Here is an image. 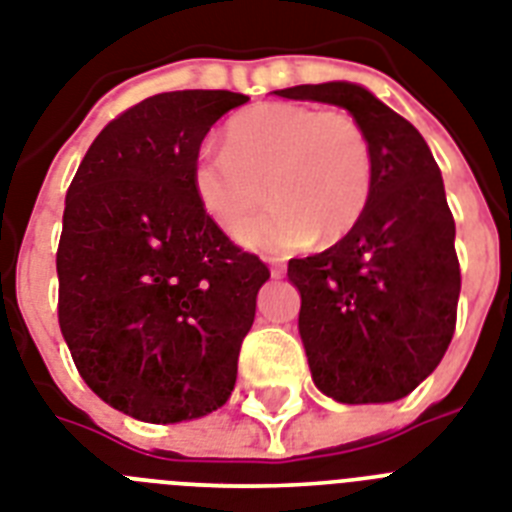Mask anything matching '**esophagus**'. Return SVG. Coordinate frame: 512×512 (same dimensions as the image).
Masks as SVG:
<instances>
[{"label": "esophagus", "instance_id": "1", "mask_svg": "<svg viewBox=\"0 0 512 512\" xmlns=\"http://www.w3.org/2000/svg\"><path fill=\"white\" fill-rule=\"evenodd\" d=\"M270 273H273V278H281L286 273V265L281 260H270Z\"/></svg>", "mask_w": 512, "mask_h": 512}]
</instances>
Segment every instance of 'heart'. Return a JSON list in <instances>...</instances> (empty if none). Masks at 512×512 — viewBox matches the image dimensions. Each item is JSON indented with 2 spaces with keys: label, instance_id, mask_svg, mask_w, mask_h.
<instances>
[{
  "label": "heart",
  "instance_id": "b5f03b06",
  "mask_svg": "<svg viewBox=\"0 0 512 512\" xmlns=\"http://www.w3.org/2000/svg\"><path fill=\"white\" fill-rule=\"evenodd\" d=\"M375 187V150L346 111L268 101L226 124V148L192 166L197 203L226 231H239L265 200L273 210L249 223L242 244L294 252L336 244L359 226Z\"/></svg>",
  "mask_w": 512,
  "mask_h": 512
}]
</instances>
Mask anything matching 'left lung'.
<instances>
[{"label": "left lung", "mask_w": 512, "mask_h": 512, "mask_svg": "<svg viewBox=\"0 0 512 512\" xmlns=\"http://www.w3.org/2000/svg\"><path fill=\"white\" fill-rule=\"evenodd\" d=\"M276 96L341 106L375 150V187L359 226L289 263L312 380L349 406L401 401L435 372L455 330L461 270L440 169L414 124L364 85L333 80Z\"/></svg>", "instance_id": "8db88e82"}]
</instances>
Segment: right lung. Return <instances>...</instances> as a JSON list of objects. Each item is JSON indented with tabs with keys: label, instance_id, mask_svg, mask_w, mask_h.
<instances>
[{
	"label": "right lung",
	"instance_id": "obj_1",
	"mask_svg": "<svg viewBox=\"0 0 512 512\" xmlns=\"http://www.w3.org/2000/svg\"><path fill=\"white\" fill-rule=\"evenodd\" d=\"M247 101L145 98L103 127L67 190L59 328L85 385L140 422L200 419L234 390L270 270L200 208L192 166L210 127Z\"/></svg>",
	"mask_w": 512,
	"mask_h": 512
}]
</instances>
